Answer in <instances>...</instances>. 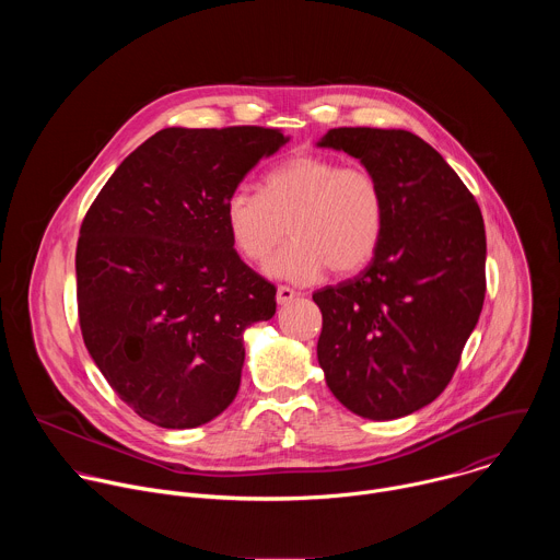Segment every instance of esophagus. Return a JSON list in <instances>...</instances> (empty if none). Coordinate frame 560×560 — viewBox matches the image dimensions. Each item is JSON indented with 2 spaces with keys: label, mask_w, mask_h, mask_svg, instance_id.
I'll use <instances>...</instances> for the list:
<instances>
[{
  "label": "esophagus",
  "mask_w": 560,
  "mask_h": 560,
  "mask_svg": "<svg viewBox=\"0 0 560 560\" xmlns=\"http://www.w3.org/2000/svg\"><path fill=\"white\" fill-rule=\"evenodd\" d=\"M294 296H296V292L292 288H288V285H279L277 288V303L279 305H288Z\"/></svg>",
  "instance_id": "esophagus-1"
}]
</instances>
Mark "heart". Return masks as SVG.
Wrapping results in <instances>:
<instances>
[{
    "mask_svg": "<svg viewBox=\"0 0 560 560\" xmlns=\"http://www.w3.org/2000/svg\"><path fill=\"white\" fill-rule=\"evenodd\" d=\"M385 190L363 166L332 156L296 154L266 173L261 195L236 188L223 203V223L234 250L264 264L288 234L292 242L266 272L294 283L363 270L378 250L385 228Z\"/></svg>",
    "mask_w": 560,
    "mask_h": 560,
    "instance_id": "obj_1",
    "label": "heart"
}]
</instances>
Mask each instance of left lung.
<instances>
[{
    "label": "left lung",
    "instance_id": "1",
    "mask_svg": "<svg viewBox=\"0 0 560 560\" xmlns=\"http://www.w3.org/2000/svg\"><path fill=\"white\" fill-rule=\"evenodd\" d=\"M385 190L376 255L312 294L324 314L318 365L339 401L372 421L408 417L447 387L486 299V225L445 159L408 130L332 128Z\"/></svg>",
    "mask_w": 560,
    "mask_h": 560
}]
</instances>
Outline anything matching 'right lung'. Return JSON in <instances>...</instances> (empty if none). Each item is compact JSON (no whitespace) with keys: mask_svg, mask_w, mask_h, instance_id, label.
<instances>
[{"mask_svg":"<svg viewBox=\"0 0 560 560\" xmlns=\"http://www.w3.org/2000/svg\"><path fill=\"white\" fill-rule=\"evenodd\" d=\"M288 137L277 128H164L130 152L79 230L84 343L141 419L168 430L219 417L236 396L244 330L277 288L236 255L223 203Z\"/></svg>","mask_w":560,"mask_h":560,"instance_id":"1","label":"right lung"}]
</instances>
